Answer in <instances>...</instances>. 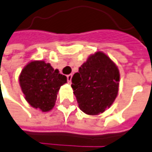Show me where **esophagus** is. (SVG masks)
I'll return each instance as SVG.
<instances>
[{
	"label": "esophagus",
	"mask_w": 152,
	"mask_h": 152,
	"mask_svg": "<svg viewBox=\"0 0 152 152\" xmlns=\"http://www.w3.org/2000/svg\"><path fill=\"white\" fill-rule=\"evenodd\" d=\"M72 77H73V74H68L67 76V82L70 84L71 83V80H72Z\"/></svg>",
	"instance_id": "34e87169"
}]
</instances>
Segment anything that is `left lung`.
<instances>
[{
	"instance_id": "obj_1",
	"label": "left lung",
	"mask_w": 152,
	"mask_h": 152,
	"mask_svg": "<svg viewBox=\"0 0 152 152\" xmlns=\"http://www.w3.org/2000/svg\"><path fill=\"white\" fill-rule=\"evenodd\" d=\"M119 71L101 51L91 56L72 78L79 107L89 115H97L113 103L118 92Z\"/></svg>"
}]
</instances>
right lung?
<instances>
[{"mask_svg":"<svg viewBox=\"0 0 152 152\" xmlns=\"http://www.w3.org/2000/svg\"><path fill=\"white\" fill-rule=\"evenodd\" d=\"M19 82L27 102L33 107L48 112L54 107L56 94L67 83V77L54 70L50 63L34 61L23 69Z\"/></svg>","mask_w":152,"mask_h":152,"instance_id":"add662e5","label":"right lung"}]
</instances>
